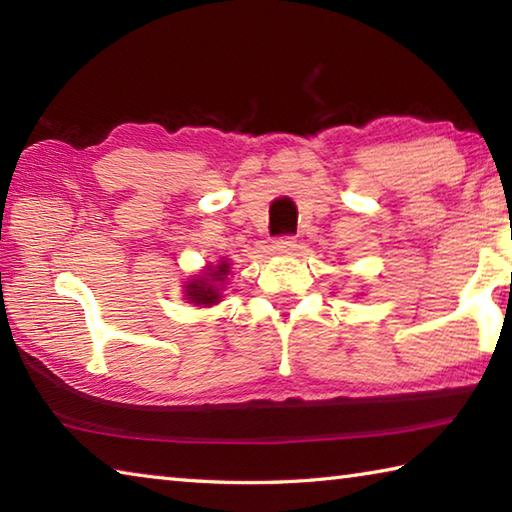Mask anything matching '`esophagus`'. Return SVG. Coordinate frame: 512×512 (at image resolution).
<instances>
[{"label": "esophagus", "instance_id": "esophagus-1", "mask_svg": "<svg viewBox=\"0 0 512 512\" xmlns=\"http://www.w3.org/2000/svg\"><path fill=\"white\" fill-rule=\"evenodd\" d=\"M296 250V239L293 237H280L273 241V253L277 255H291Z\"/></svg>", "mask_w": 512, "mask_h": 512}]
</instances>
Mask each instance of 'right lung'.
I'll return each mask as SVG.
<instances>
[{"mask_svg": "<svg viewBox=\"0 0 512 512\" xmlns=\"http://www.w3.org/2000/svg\"><path fill=\"white\" fill-rule=\"evenodd\" d=\"M230 264L221 259L216 266H207L201 275H194L185 284V300L196 307H212L221 300V289L228 280Z\"/></svg>", "mask_w": 512, "mask_h": 512, "instance_id": "1", "label": "right lung"}]
</instances>
